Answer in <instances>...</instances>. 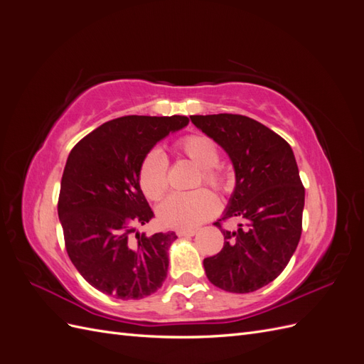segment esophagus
<instances>
[{"instance_id":"obj_1","label":"esophagus","mask_w":364,"mask_h":364,"mask_svg":"<svg viewBox=\"0 0 364 364\" xmlns=\"http://www.w3.org/2000/svg\"><path fill=\"white\" fill-rule=\"evenodd\" d=\"M196 229H179L176 234H178V237H193L196 235Z\"/></svg>"}]
</instances>
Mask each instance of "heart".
I'll list each match as a JSON object with an SVG mask.
<instances>
[{
  "instance_id": "heart-1",
  "label": "heart",
  "mask_w": 364,
  "mask_h": 364,
  "mask_svg": "<svg viewBox=\"0 0 364 364\" xmlns=\"http://www.w3.org/2000/svg\"><path fill=\"white\" fill-rule=\"evenodd\" d=\"M179 149L197 167L202 168L206 183L218 190L228 188L225 173L215 168L220 153L217 146L205 135H190L179 141ZM139 186L150 200H159L168 188V159L159 149L150 150L139 167ZM218 211V199L208 190L193 193H173L158 208L161 223L167 228L190 229L199 226Z\"/></svg>"
}]
</instances>
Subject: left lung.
Wrapping results in <instances>:
<instances>
[{"mask_svg":"<svg viewBox=\"0 0 364 364\" xmlns=\"http://www.w3.org/2000/svg\"><path fill=\"white\" fill-rule=\"evenodd\" d=\"M191 123L222 147L234 165L235 188L222 220L245 222L225 230V245L203 259L208 279L230 293H250L278 278L302 232L305 190L290 144L245 115H193ZM218 220L214 225L222 229Z\"/></svg>","mask_w":364,"mask_h":364,"instance_id":"1","label":"left lung"}]
</instances>
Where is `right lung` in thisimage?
<instances>
[{
  "label": "right lung",
  "mask_w": 364,
  "mask_h": 364,
  "mask_svg": "<svg viewBox=\"0 0 364 364\" xmlns=\"http://www.w3.org/2000/svg\"><path fill=\"white\" fill-rule=\"evenodd\" d=\"M188 118L127 115L80 139L65 165L58 203L65 247L94 289L117 299H142L167 278L174 232L139 234L153 211L139 186V167L156 142Z\"/></svg>",
  "instance_id": "obj_1"
}]
</instances>
